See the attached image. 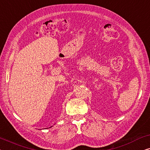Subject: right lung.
Wrapping results in <instances>:
<instances>
[{
	"label": "right lung",
	"instance_id": "add662e5",
	"mask_svg": "<svg viewBox=\"0 0 150 150\" xmlns=\"http://www.w3.org/2000/svg\"><path fill=\"white\" fill-rule=\"evenodd\" d=\"M51 127H52V126H51ZM51 127H50V128H51Z\"/></svg>",
	"mask_w": 150,
	"mask_h": 150
}]
</instances>
